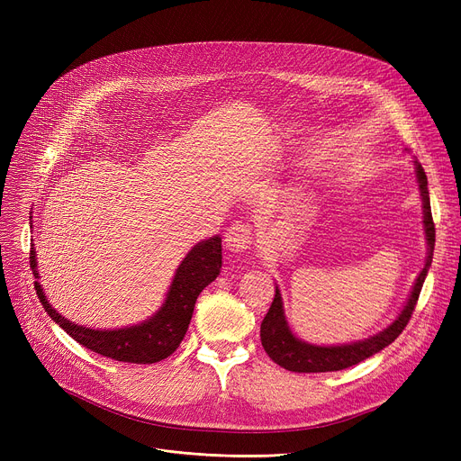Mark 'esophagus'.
<instances>
[{
	"instance_id": "obj_1",
	"label": "esophagus",
	"mask_w": 461,
	"mask_h": 461,
	"mask_svg": "<svg viewBox=\"0 0 461 461\" xmlns=\"http://www.w3.org/2000/svg\"><path fill=\"white\" fill-rule=\"evenodd\" d=\"M224 243L231 252H245L252 245V228L243 222H235L226 230Z\"/></svg>"
}]
</instances>
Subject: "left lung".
I'll use <instances>...</instances> for the list:
<instances>
[{
	"mask_svg": "<svg viewBox=\"0 0 461 461\" xmlns=\"http://www.w3.org/2000/svg\"><path fill=\"white\" fill-rule=\"evenodd\" d=\"M417 179H419V188H420V196H422V207H424V228H426V240H428V258L424 269L420 271L413 292L409 295V301L405 308L402 310L396 321L384 329L383 332L366 338L362 342L348 344V346H334V348H321V346H312L306 344L299 338L294 336V332L289 330L285 316H284V308H282V297L276 287V294L273 299V304L267 312V316L261 321V346L278 366L289 370V372H301V374H318V372H336V370H344L349 366L358 365V362L366 360L368 357L379 353L383 348L393 344L396 338L402 334V330L407 327L411 316H413L420 289L424 284V278L428 275V269L431 265L433 258V247H435V224L431 218V207H429V192H428V177L424 167L417 162Z\"/></svg>",
	"mask_w": 461,
	"mask_h": 461,
	"instance_id": "8db88e82",
	"label": "left lung"
}]
</instances>
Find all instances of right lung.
<instances>
[{
  "label": "right lung",
  "mask_w": 461,
  "mask_h": 461,
  "mask_svg": "<svg viewBox=\"0 0 461 461\" xmlns=\"http://www.w3.org/2000/svg\"><path fill=\"white\" fill-rule=\"evenodd\" d=\"M221 237L216 235L194 247L179 265L162 308L151 320L134 327L117 330H95L80 327L61 318V313L48 304L39 282H35V292L42 308L48 312V316L63 330H67L68 336L75 338L80 346L113 360L134 362V365H153V362L169 357L179 348L186 334L198 295L221 273ZM30 265L35 278H39L33 249L30 250Z\"/></svg>",
  "instance_id": "right-lung-1"
}]
</instances>
